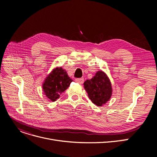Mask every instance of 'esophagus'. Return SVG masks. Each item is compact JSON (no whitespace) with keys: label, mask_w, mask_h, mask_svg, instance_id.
Masks as SVG:
<instances>
[{"label":"esophagus","mask_w":157,"mask_h":157,"mask_svg":"<svg viewBox=\"0 0 157 157\" xmlns=\"http://www.w3.org/2000/svg\"><path fill=\"white\" fill-rule=\"evenodd\" d=\"M76 82H77V83H79V84H83L84 83V78H77L75 79Z\"/></svg>","instance_id":"esophagus-1"}]
</instances>
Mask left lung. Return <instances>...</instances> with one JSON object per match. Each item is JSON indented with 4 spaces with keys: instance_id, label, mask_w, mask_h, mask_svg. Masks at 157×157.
<instances>
[{
    "instance_id": "left-lung-1",
    "label": "left lung",
    "mask_w": 157,
    "mask_h": 157,
    "mask_svg": "<svg viewBox=\"0 0 157 157\" xmlns=\"http://www.w3.org/2000/svg\"><path fill=\"white\" fill-rule=\"evenodd\" d=\"M83 85L89 98L96 105L102 106L110 100L113 92L111 83L104 71H97L91 79L85 81Z\"/></svg>"
}]
</instances>
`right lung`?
I'll return each instance as SVG.
<instances>
[{
  "mask_svg": "<svg viewBox=\"0 0 157 157\" xmlns=\"http://www.w3.org/2000/svg\"><path fill=\"white\" fill-rule=\"evenodd\" d=\"M72 81L65 70L59 67L54 68L43 82L44 94L48 101L55 102L68 88Z\"/></svg>",
  "mask_w": 157,
  "mask_h": 157,
  "instance_id": "1",
  "label": "right lung"
}]
</instances>
